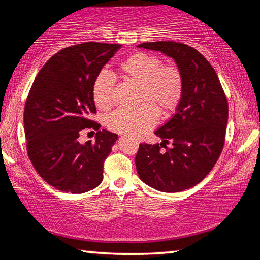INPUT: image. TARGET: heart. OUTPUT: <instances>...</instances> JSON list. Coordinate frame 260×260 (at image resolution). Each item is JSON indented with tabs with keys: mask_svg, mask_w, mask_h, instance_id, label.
I'll return each instance as SVG.
<instances>
[{
	"mask_svg": "<svg viewBox=\"0 0 260 260\" xmlns=\"http://www.w3.org/2000/svg\"><path fill=\"white\" fill-rule=\"evenodd\" d=\"M121 75L139 84L138 103L134 109H119L108 117L107 124L113 132L138 137L157 122V113L169 116L181 103L185 81L180 70L164 66L162 58L146 52H134L119 66ZM115 79L102 71L92 83V98L98 109L107 110L113 106Z\"/></svg>",
	"mask_w": 260,
	"mask_h": 260,
	"instance_id": "obj_1",
	"label": "heart"
}]
</instances>
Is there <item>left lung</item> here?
<instances>
[{
  "label": "left lung",
  "mask_w": 260,
  "mask_h": 260,
  "mask_svg": "<svg viewBox=\"0 0 260 260\" xmlns=\"http://www.w3.org/2000/svg\"><path fill=\"white\" fill-rule=\"evenodd\" d=\"M139 47L173 57L183 75L185 91L176 113L154 132L163 143L139 145L138 175L152 188L181 192L202 181L217 162L225 141L228 101L213 67L197 49L172 41ZM169 141L172 148L166 147Z\"/></svg>",
  "instance_id": "8db88e82"
}]
</instances>
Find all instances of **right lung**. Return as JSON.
<instances>
[{
    "instance_id": "obj_1",
    "label": "right lung",
    "mask_w": 260,
    "mask_h": 260,
    "mask_svg": "<svg viewBox=\"0 0 260 260\" xmlns=\"http://www.w3.org/2000/svg\"><path fill=\"white\" fill-rule=\"evenodd\" d=\"M119 44L86 42L60 50L38 72L24 110L26 149L39 176L62 192L85 193L103 181V164L117 134L100 131L92 83ZM98 130L81 146L78 134Z\"/></svg>"
}]
</instances>
